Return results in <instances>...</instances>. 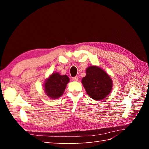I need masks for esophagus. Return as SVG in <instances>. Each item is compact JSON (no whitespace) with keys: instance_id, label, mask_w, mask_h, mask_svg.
<instances>
[{"instance_id":"obj_1","label":"esophagus","mask_w":149,"mask_h":149,"mask_svg":"<svg viewBox=\"0 0 149 149\" xmlns=\"http://www.w3.org/2000/svg\"><path fill=\"white\" fill-rule=\"evenodd\" d=\"M73 79L75 81H78V76H74V77L73 78Z\"/></svg>"}]
</instances>
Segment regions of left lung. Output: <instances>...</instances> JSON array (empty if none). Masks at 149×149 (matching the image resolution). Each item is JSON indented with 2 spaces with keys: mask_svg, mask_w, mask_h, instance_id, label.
<instances>
[{
  "mask_svg": "<svg viewBox=\"0 0 149 149\" xmlns=\"http://www.w3.org/2000/svg\"><path fill=\"white\" fill-rule=\"evenodd\" d=\"M82 83L87 94L94 100L100 101L111 93L112 81L106 72L96 66H89Z\"/></svg>",
  "mask_w": 149,
  "mask_h": 149,
  "instance_id": "8db88e82",
  "label": "left lung"
}]
</instances>
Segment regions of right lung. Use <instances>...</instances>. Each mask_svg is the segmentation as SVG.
<instances>
[{"instance_id": "right-lung-1", "label": "right lung", "mask_w": 149, "mask_h": 149, "mask_svg": "<svg viewBox=\"0 0 149 149\" xmlns=\"http://www.w3.org/2000/svg\"><path fill=\"white\" fill-rule=\"evenodd\" d=\"M70 79L66 75L53 73L44 84L46 94L51 99H57L62 96Z\"/></svg>"}]
</instances>
